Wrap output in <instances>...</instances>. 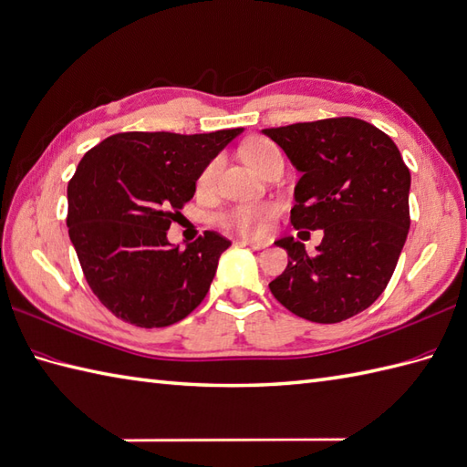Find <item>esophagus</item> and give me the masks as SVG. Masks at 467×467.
I'll return each mask as SVG.
<instances>
[{
	"instance_id": "1",
	"label": "esophagus",
	"mask_w": 467,
	"mask_h": 467,
	"mask_svg": "<svg viewBox=\"0 0 467 467\" xmlns=\"http://www.w3.org/2000/svg\"><path fill=\"white\" fill-rule=\"evenodd\" d=\"M241 243H243V244H246V246L254 248V251H263V248H266V246H268V244H266V243H263V241H251V238H241Z\"/></svg>"
}]
</instances>
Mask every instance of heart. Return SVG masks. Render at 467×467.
<instances>
[{"instance_id": "b5f03b06", "label": "heart", "mask_w": 467, "mask_h": 467, "mask_svg": "<svg viewBox=\"0 0 467 467\" xmlns=\"http://www.w3.org/2000/svg\"><path fill=\"white\" fill-rule=\"evenodd\" d=\"M276 155H280L278 147L266 139H253L243 147L244 161L248 162V167L258 172V175L266 167V162ZM219 169H221V159H213L209 165L202 169L197 181L201 191H209L213 187L216 175H219ZM276 213L278 209L275 202H241V204H233V207L216 214L214 221L219 223L223 229L231 233L258 238L266 234L268 224L275 219Z\"/></svg>"}]
</instances>
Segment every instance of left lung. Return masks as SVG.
<instances>
[{
    "label": "left lung",
    "instance_id": "1",
    "mask_svg": "<svg viewBox=\"0 0 467 467\" xmlns=\"http://www.w3.org/2000/svg\"><path fill=\"white\" fill-rule=\"evenodd\" d=\"M263 133L302 172L290 211L295 229L324 231L317 254L295 236L276 241L288 266L270 292L292 314L334 324L366 310L394 275L410 229V171L396 143L354 117L295 123Z\"/></svg>",
    "mask_w": 467,
    "mask_h": 467
}]
</instances>
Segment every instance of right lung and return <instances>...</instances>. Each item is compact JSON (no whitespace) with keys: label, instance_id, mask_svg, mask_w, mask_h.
Here are the masks:
<instances>
[{"label":"right lung","instance_id":"1","mask_svg":"<svg viewBox=\"0 0 467 467\" xmlns=\"http://www.w3.org/2000/svg\"><path fill=\"white\" fill-rule=\"evenodd\" d=\"M241 133H117L79 161L67 184L69 238L87 285L117 318L171 327L207 296L231 241L207 231L179 248L167 231L202 169Z\"/></svg>","mask_w":467,"mask_h":467}]
</instances>
